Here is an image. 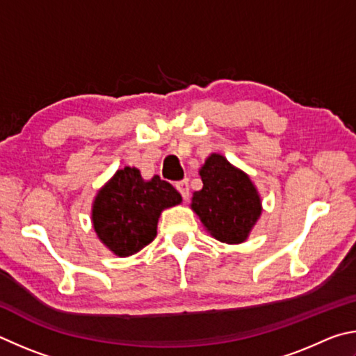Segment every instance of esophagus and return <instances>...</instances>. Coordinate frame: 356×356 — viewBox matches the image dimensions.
<instances>
[{
    "label": "esophagus",
    "instance_id": "34e87169",
    "mask_svg": "<svg viewBox=\"0 0 356 356\" xmlns=\"http://www.w3.org/2000/svg\"><path fill=\"white\" fill-rule=\"evenodd\" d=\"M175 186H177L178 192L183 195L184 200H188V198H189V181H188V179H183V181H178Z\"/></svg>",
    "mask_w": 356,
    "mask_h": 356
}]
</instances>
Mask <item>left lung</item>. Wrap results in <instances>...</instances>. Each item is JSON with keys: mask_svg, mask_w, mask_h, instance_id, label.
<instances>
[{"mask_svg": "<svg viewBox=\"0 0 356 356\" xmlns=\"http://www.w3.org/2000/svg\"><path fill=\"white\" fill-rule=\"evenodd\" d=\"M198 175L203 188L192 194L191 209L204 229L225 244L245 242L263 213L252 178L220 153H211Z\"/></svg>", "mask_w": 356, "mask_h": 356, "instance_id": "1", "label": "left lung"}]
</instances>
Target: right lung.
<instances>
[{"instance_id":"right-lung-1","label":"right lung","mask_w":356,"mask_h":356,"mask_svg":"<svg viewBox=\"0 0 356 356\" xmlns=\"http://www.w3.org/2000/svg\"><path fill=\"white\" fill-rule=\"evenodd\" d=\"M181 202L179 192L158 175L143 179L139 168L124 167L97 192L92 225L106 248L127 258L156 238L162 211Z\"/></svg>"}]
</instances>
